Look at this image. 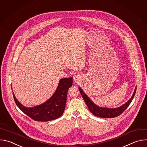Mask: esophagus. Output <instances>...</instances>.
I'll use <instances>...</instances> for the list:
<instances>
[{"mask_svg":"<svg viewBox=\"0 0 147 147\" xmlns=\"http://www.w3.org/2000/svg\"><path fill=\"white\" fill-rule=\"evenodd\" d=\"M80 78V77H79V75L78 74H75L73 77V80L74 81H78L79 80Z\"/></svg>","mask_w":147,"mask_h":147,"instance_id":"1","label":"esophagus"}]
</instances>
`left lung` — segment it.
I'll list each match as a JSON object with an SVG mask.
<instances>
[{
	"label": "left lung",
	"instance_id": "obj_1",
	"mask_svg": "<svg viewBox=\"0 0 147 147\" xmlns=\"http://www.w3.org/2000/svg\"><path fill=\"white\" fill-rule=\"evenodd\" d=\"M79 90L85 102L87 104L88 109L94 116H96L99 117H102V118H112V117H117L120 115H121L129 106V105L130 104L133 99L134 97V95L136 92V88L134 90V92L132 97L130 98V99L128 102H127L125 104H124L121 107L117 108H114V109L102 108V107H99L96 106V105L94 103H93L91 101V100L86 95V94H84V92L82 91V90L80 88H79Z\"/></svg>",
	"mask_w": 147,
	"mask_h": 147
}]
</instances>
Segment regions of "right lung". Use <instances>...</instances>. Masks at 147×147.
Wrapping results in <instances>:
<instances>
[{"instance_id": "add662e5", "label": "right lung", "mask_w": 147, "mask_h": 147, "mask_svg": "<svg viewBox=\"0 0 147 147\" xmlns=\"http://www.w3.org/2000/svg\"><path fill=\"white\" fill-rule=\"evenodd\" d=\"M73 85V78H65L60 80L59 86L52 97L44 103L33 108L23 106L14 95L13 98L19 109L32 119L38 121H48L60 117L64 112L67 94Z\"/></svg>"}]
</instances>
